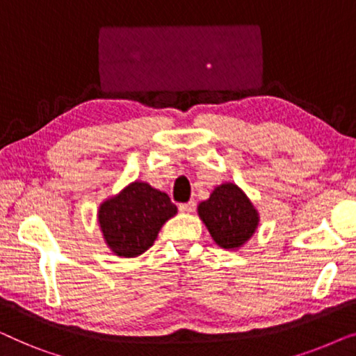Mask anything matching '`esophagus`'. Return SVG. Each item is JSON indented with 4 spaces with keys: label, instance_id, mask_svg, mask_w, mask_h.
Instances as JSON below:
<instances>
[{
    "label": "esophagus",
    "instance_id": "34e87169",
    "mask_svg": "<svg viewBox=\"0 0 356 356\" xmlns=\"http://www.w3.org/2000/svg\"><path fill=\"white\" fill-rule=\"evenodd\" d=\"M178 209H179V212H183V213H189V212H193L194 209H196V202H194V201H189V202L179 204Z\"/></svg>",
    "mask_w": 356,
    "mask_h": 356
}]
</instances>
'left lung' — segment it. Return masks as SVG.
Segmentation results:
<instances>
[{
  "instance_id": "8db88e82",
  "label": "left lung",
  "mask_w": 356,
  "mask_h": 356,
  "mask_svg": "<svg viewBox=\"0 0 356 356\" xmlns=\"http://www.w3.org/2000/svg\"><path fill=\"white\" fill-rule=\"evenodd\" d=\"M197 213L220 248L238 250L254 235L259 213L236 184L223 183L197 206Z\"/></svg>"
}]
</instances>
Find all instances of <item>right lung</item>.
I'll use <instances>...</instances> for the list:
<instances>
[{
    "instance_id": "right-lung-1",
    "label": "right lung",
    "mask_w": 356,
    "mask_h": 356,
    "mask_svg": "<svg viewBox=\"0 0 356 356\" xmlns=\"http://www.w3.org/2000/svg\"><path fill=\"white\" fill-rule=\"evenodd\" d=\"M168 194L134 181L99 207L105 243L120 257H136L154 245L163 223L177 213Z\"/></svg>"
}]
</instances>
